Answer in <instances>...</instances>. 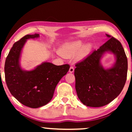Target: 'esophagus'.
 <instances>
[{
	"instance_id": "1",
	"label": "esophagus",
	"mask_w": 132,
	"mask_h": 132,
	"mask_svg": "<svg viewBox=\"0 0 132 132\" xmlns=\"http://www.w3.org/2000/svg\"><path fill=\"white\" fill-rule=\"evenodd\" d=\"M74 70H75L74 68H73V67H72V66H71L70 69H69V72L71 73L74 72Z\"/></svg>"
}]
</instances>
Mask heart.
<instances>
[{"mask_svg": "<svg viewBox=\"0 0 132 132\" xmlns=\"http://www.w3.org/2000/svg\"><path fill=\"white\" fill-rule=\"evenodd\" d=\"M82 44L83 42L80 40L68 42L62 46L60 53L65 58H70L76 55L77 59H82L89 54L92 48L90 44H86L84 45Z\"/></svg>", "mask_w": 132, "mask_h": 132, "instance_id": "1", "label": "heart"}]
</instances>
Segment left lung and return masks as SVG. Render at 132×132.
Instances as JSON below:
<instances>
[{"label": "left lung", "instance_id": "left-lung-1", "mask_svg": "<svg viewBox=\"0 0 132 132\" xmlns=\"http://www.w3.org/2000/svg\"><path fill=\"white\" fill-rule=\"evenodd\" d=\"M106 35L108 41L76 64V90L80 101L87 106L101 107L110 103L121 93L126 81L128 59L123 48L118 40ZM106 52L115 55L116 62L106 69L101 59Z\"/></svg>", "mask_w": 132, "mask_h": 132}]
</instances>
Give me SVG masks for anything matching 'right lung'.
<instances>
[{
	"label": "right lung",
	"instance_id": "right-lung-1",
	"mask_svg": "<svg viewBox=\"0 0 132 132\" xmlns=\"http://www.w3.org/2000/svg\"><path fill=\"white\" fill-rule=\"evenodd\" d=\"M39 34L27 35L13 44L4 64L5 80L10 93L24 105L37 108L45 105L53 97L58 82L70 68L69 64L56 66L44 62L31 70L22 69L21 55L28 39Z\"/></svg>",
	"mask_w": 132,
	"mask_h": 132
}]
</instances>
